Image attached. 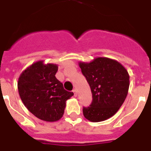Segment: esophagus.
Wrapping results in <instances>:
<instances>
[{"label":"esophagus","instance_id":"obj_1","mask_svg":"<svg viewBox=\"0 0 151 151\" xmlns=\"http://www.w3.org/2000/svg\"><path fill=\"white\" fill-rule=\"evenodd\" d=\"M72 92L74 93V96H77V90H76V89H74V90H72Z\"/></svg>","mask_w":151,"mask_h":151}]
</instances>
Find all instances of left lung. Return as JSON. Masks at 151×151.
Returning <instances> with one entry per match:
<instances>
[{"instance_id": "left-lung-1", "label": "left lung", "mask_w": 151, "mask_h": 151, "mask_svg": "<svg viewBox=\"0 0 151 151\" xmlns=\"http://www.w3.org/2000/svg\"><path fill=\"white\" fill-rule=\"evenodd\" d=\"M79 65L91 89L92 104L83 108V115L93 122L112 117L124 103L129 87V75L121 63L114 59L98 57Z\"/></svg>"}]
</instances>
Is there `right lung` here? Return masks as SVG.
<instances>
[{"mask_svg": "<svg viewBox=\"0 0 151 151\" xmlns=\"http://www.w3.org/2000/svg\"><path fill=\"white\" fill-rule=\"evenodd\" d=\"M58 66L38 61L22 72L18 90L22 103L33 115L45 122L62 118L66 101L73 96L55 77Z\"/></svg>", "mask_w": 151, "mask_h": 151, "instance_id": "right-lung-1", "label": "right lung"}]
</instances>
